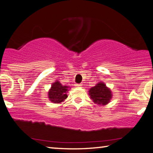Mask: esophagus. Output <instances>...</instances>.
I'll return each mask as SVG.
<instances>
[{"label": "esophagus", "instance_id": "34e87169", "mask_svg": "<svg viewBox=\"0 0 153 153\" xmlns=\"http://www.w3.org/2000/svg\"><path fill=\"white\" fill-rule=\"evenodd\" d=\"M82 86V84H75V86L76 87H80Z\"/></svg>", "mask_w": 153, "mask_h": 153}]
</instances>
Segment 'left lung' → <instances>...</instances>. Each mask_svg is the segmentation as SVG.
<instances>
[{
  "mask_svg": "<svg viewBox=\"0 0 153 153\" xmlns=\"http://www.w3.org/2000/svg\"><path fill=\"white\" fill-rule=\"evenodd\" d=\"M89 95L96 104L105 105L108 103L112 97L111 90L103 82H100L89 90Z\"/></svg>",
  "mask_w": 153,
  "mask_h": 153,
  "instance_id": "1",
  "label": "left lung"
}]
</instances>
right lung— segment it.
<instances>
[{"label": "right lung", "mask_w": 153, "mask_h": 153, "mask_svg": "<svg viewBox=\"0 0 153 153\" xmlns=\"http://www.w3.org/2000/svg\"><path fill=\"white\" fill-rule=\"evenodd\" d=\"M68 86H63L59 81L54 82L48 92V98L53 103H59L67 97L66 94Z\"/></svg>", "instance_id": "1"}]
</instances>
